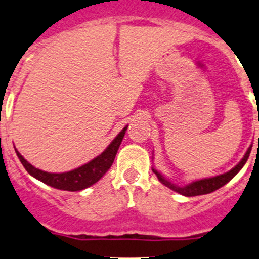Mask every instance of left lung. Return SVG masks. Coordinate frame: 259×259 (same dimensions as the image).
I'll list each match as a JSON object with an SVG mask.
<instances>
[{"mask_svg":"<svg viewBox=\"0 0 259 259\" xmlns=\"http://www.w3.org/2000/svg\"><path fill=\"white\" fill-rule=\"evenodd\" d=\"M250 150H252V146L248 148V151L245 152L244 157L240 160V162L238 163L235 167H233L232 170L228 171V172L222 174V175H218L214 176V178H209V179H203V180H198V181H193L191 184H188L185 186H176L175 184H171L170 181L166 180L157 170L152 168L153 172L156 174V176L158 178V180L166 185L167 188H170L171 190L176 191V193L181 194V195H185V196H198V195H204V194H209V193H213V191L218 190L219 188L224 186L225 184L229 183L235 175L240 171V168L244 166V163L247 162L248 157H249V153Z\"/></svg>","mask_w":259,"mask_h":259,"instance_id":"obj_1","label":"left lung"}]
</instances>
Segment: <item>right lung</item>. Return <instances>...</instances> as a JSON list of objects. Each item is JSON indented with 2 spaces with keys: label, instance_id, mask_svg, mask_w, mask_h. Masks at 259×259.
<instances>
[{
  "label": "right lung",
  "instance_id": "obj_1",
  "mask_svg": "<svg viewBox=\"0 0 259 259\" xmlns=\"http://www.w3.org/2000/svg\"><path fill=\"white\" fill-rule=\"evenodd\" d=\"M127 127L128 126L124 127L118 133V136L109 143L108 147L101 155L97 156L96 158L89 161L85 165L80 166V167L75 168V170L68 171V172L51 174L39 170V168L34 167L31 163L27 162L19 151H16L17 157L20 158L21 163L24 165V167L26 168V171L30 175L34 176L37 180L42 181L46 185L66 191L83 190V189H87L93 185V184H96L109 170V167L113 163L114 157H116L119 145H121L122 140H123Z\"/></svg>",
  "mask_w": 259,
  "mask_h": 259
}]
</instances>
